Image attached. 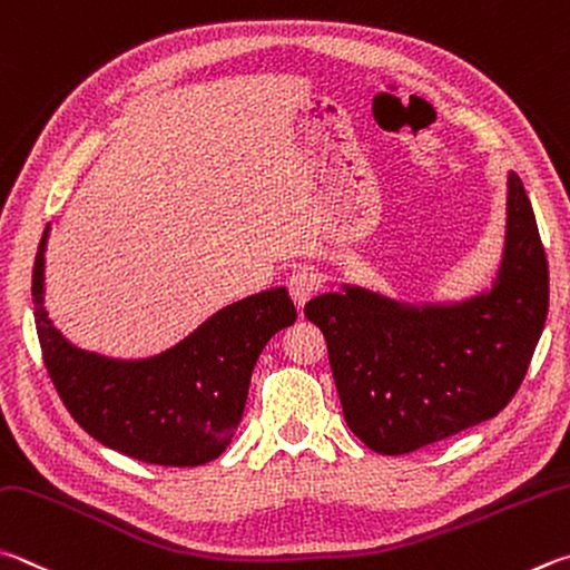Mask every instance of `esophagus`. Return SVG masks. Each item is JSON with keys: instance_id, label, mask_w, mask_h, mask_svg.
I'll return each mask as SVG.
<instances>
[{"instance_id": "obj_1", "label": "esophagus", "mask_w": 570, "mask_h": 570, "mask_svg": "<svg viewBox=\"0 0 570 570\" xmlns=\"http://www.w3.org/2000/svg\"><path fill=\"white\" fill-rule=\"evenodd\" d=\"M286 286H288V294H292V298H294V304L304 306L308 298H312L321 288V276L308 266L294 268V274L288 276Z\"/></svg>"}]
</instances>
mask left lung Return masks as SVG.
<instances>
[{"label": "left lung", "instance_id": "left-lung-1", "mask_svg": "<svg viewBox=\"0 0 570 570\" xmlns=\"http://www.w3.org/2000/svg\"><path fill=\"white\" fill-rule=\"evenodd\" d=\"M493 288L449 306L399 304L358 286L304 306L326 338L348 429L401 456L493 419L529 371L548 314V262L533 206L509 174Z\"/></svg>", "mask_w": 570, "mask_h": 570}]
</instances>
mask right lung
<instances>
[{"label":"right lung","instance_id":"obj_1","mask_svg":"<svg viewBox=\"0 0 570 570\" xmlns=\"http://www.w3.org/2000/svg\"><path fill=\"white\" fill-rule=\"evenodd\" d=\"M41 234L32 272L35 324L59 399L105 446L157 465H202L229 446L249 396L256 358L296 308L284 286L246 296L159 356L121 361L77 348L51 324L45 306Z\"/></svg>","mask_w":570,"mask_h":570}]
</instances>
